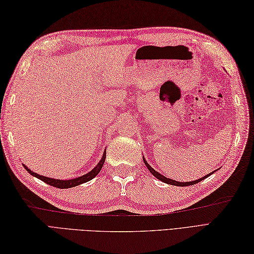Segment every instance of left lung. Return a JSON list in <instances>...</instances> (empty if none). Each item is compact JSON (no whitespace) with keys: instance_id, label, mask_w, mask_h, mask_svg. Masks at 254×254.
<instances>
[{"instance_id":"8db88e82","label":"left lung","mask_w":254,"mask_h":254,"mask_svg":"<svg viewBox=\"0 0 254 254\" xmlns=\"http://www.w3.org/2000/svg\"><path fill=\"white\" fill-rule=\"evenodd\" d=\"M143 160H144V164L146 165V167H147V169L150 171V174H152L154 177H156L157 178L158 180H160V181H163V182H165V183H168V185H171V186H177V187H188V186H192V185H195V183H197V182H199V181H202V180H204L205 178H207V177H209L210 175L213 174V172H215V171H213V172H210V174H208V175H206V176H204V177H202V178H199V179H197V180H194V181H190V182H180V181H176V180H172V179H169V178H166V177H164L163 175L161 174H159V172H157L156 171L154 168H152V166H150L147 161H146V159H145V157L143 156Z\"/></svg>"}]
</instances>
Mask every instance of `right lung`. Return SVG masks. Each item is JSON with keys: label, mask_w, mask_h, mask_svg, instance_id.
Here are the masks:
<instances>
[{"label": "right lung", "mask_w": 254, "mask_h": 254, "mask_svg": "<svg viewBox=\"0 0 254 254\" xmlns=\"http://www.w3.org/2000/svg\"><path fill=\"white\" fill-rule=\"evenodd\" d=\"M105 159H106V152H104V155H102V157L99 160V163L97 164L96 167H94V168L91 169L89 172H87V174H85V175L80 176V177L73 178V179H68V180H60V179H55V178L40 176V175L36 174V172H34L32 170H30L26 165L23 164V166H24V168L27 171H28L31 176H34V177L38 178L39 180L46 182L47 185H50L52 187L59 188V189H68V188H73V187H76V186H79V185H83V183L88 182L91 179H94V178L100 172L102 166H104Z\"/></svg>", "instance_id": "obj_1"}]
</instances>
